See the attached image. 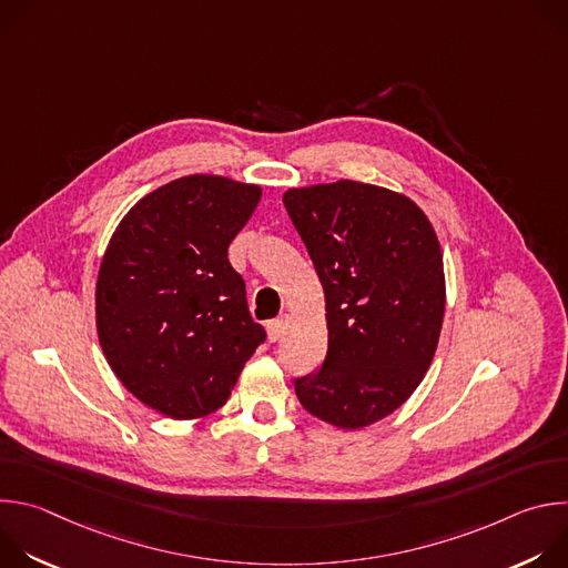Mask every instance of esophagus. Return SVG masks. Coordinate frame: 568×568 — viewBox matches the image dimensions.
<instances>
[{"label":"esophagus","mask_w":568,"mask_h":568,"mask_svg":"<svg viewBox=\"0 0 568 568\" xmlns=\"http://www.w3.org/2000/svg\"><path fill=\"white\" fill-rule=\"evenodd\" d=\"M285 326H287V323H285L283 318L270 321V323H267V339H270V342H278V339L283 337V333H285Z\"/></svg>","instance_id":"obj_1"}]
</instances>
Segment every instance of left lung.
Masks as SVG:
<instances>
[{
	"label": "left lung",
	"mask_w": 568,
	"mask_h": 568,
	"mask_svg": "<svg viewBox=\"0 0 568 568\" xmlns=\"http://www.w3.org/2000/svg\"><path fill=\"white\" fill-rule=\"evenodd\" d=\"M283 204L326 296L328 353L298 377L303 409L368 427L409 399L434 359L445 272L436 231L407 195L339 180L290 189Z\"/></svg>",
	"instance_id": "1"
}]
</instances>
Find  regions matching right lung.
<instances>
[{"mask_svg": "<svg viewBox=\"0 0 568 568\" xmlns=\"http://www.w3.org/2000/svg\"><path fill=\"white\" fill-rule=\"evenodd\" d=\"M261 195L220 175L180 178L139 200L112 233L97 331L114 375L145 407L175 420L217 412L265 342L226 256Z\"/></svg>", "mask_w": 568, "mask_h": 568, "instance_id": "obj_1", "label": "right lung"}]
</instances>
